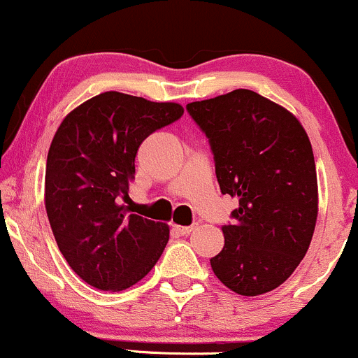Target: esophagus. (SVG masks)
I'll return each mask as SVG.
<instances>
[{
    "instance_id": "obj_1",
    "label": "esophagus",
    "mask_w": 358,
    "mask_h": 358,
    "mask_svg": "<svg viewBox=\"0 0 358 358\" xmlns=\"http://www.w3.org/2000/svg\"><path fill=\"white\" fill-rule=\"evenodd\" d=\"M199 227V224H192V225H173V231H176L180 236H188L192 231Z\"/></svg>"
}]
</instances>
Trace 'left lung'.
<instances>
[{
    "label": "left lung",
    "mask_w": 358,
    "mask_h": 358,
    "mask_svg": "<svg viewBox=\"0 0 358 358\" xmlns=\"http://www.w3.org/2000/svg\"><path fill=\"white\" fill-rule=\"evenodd\" d=\"M208 138L224 195L239 208L224 225V249L210 259L215 276L242 296L286 281L310 248L318 215L315 156L289 110L248 89L190 102Z\"/></svg>",
    "instance_id": "1"
}]
</instances>
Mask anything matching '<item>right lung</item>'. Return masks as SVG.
I'll list each match as a JSON object with an SVG mask.
<instances>
[{
	"label": "right lung",
	"mask_w": 358,
	"mask_h": 358,
	"mask_svg": "<svg viewBox=\"0 0 358 358\" xmlns=\"http://www.w3.org/2000/svg\"><path fill=\"white\" fill-rule=\"evenodd\" d=\"M183 116L175 102L102 92L62 121L45 171V208L57 245L77 276L122 291L153 269L166 224L129 213V182L141 143Z\"/></svg>",
	"instance_id": "obj_1"
}]
</instances>
